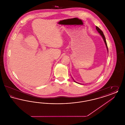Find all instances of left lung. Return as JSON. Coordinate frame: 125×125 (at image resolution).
<instances>
[{
  "label": "left lung",
  "mask_w": 125,
  "mask_h": 125,
  "mask_svg": "<svg viewBox=\"0 0 125 125\" xmlns=\"http://www.w3.org/2000/svg\"><path fill=\"white\" fill-rule=\"evenodd\" d=\"M96 29L97 30V31H98V32L100 34V35L102 36V37H103V39H104V42H105V45H106V48H107V51H108V46H107V43H106V41L105 37V36H104V34L103 31H102L98 27H97V26H96ZM74 82H75V83H77V82H76L74 81Z\"/></svg>",
  "instance_id": "1"
}]
</instances>
